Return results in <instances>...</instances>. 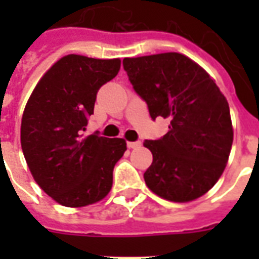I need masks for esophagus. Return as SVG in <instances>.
<instances>
[{"mask_svg":"<svg viewBox=\"0 0 259 259\" xmlns=\"http://www.w3.org/2000/svg\"><path fill=\"white\" fill-rule=\"evenodd\" d=\"M140 146H141L140 141H127V148H130V149H136V148H140Z\"/></svg>","mask_w":259,"mask_h":259,"instance_id":"obj_1","label":"esophagus"}]
</instances>
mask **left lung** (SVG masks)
<instances>
[{
	"instance_id": "8db88e82",
	"label": "left lung",
	"mask_w": 259,
	"mask_h": 259,
	"mask_svg": "<svg viewBox=\"0 0 259 259\" xmlns=\"http://www.w3.org/2000/svg\"><path fill=\"white\" fill-rule=\"evenodd\" d=\"M123 68L150 117L170 119L164 137L144 142L153 154L144 173L148 188L176 203L203 196L222 176L233 145L226 97L204 68L177 52L125 58Z\"/></svg>"
}]
</instances>
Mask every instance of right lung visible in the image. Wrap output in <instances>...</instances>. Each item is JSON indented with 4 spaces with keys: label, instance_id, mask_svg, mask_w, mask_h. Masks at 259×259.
Instances as JSON below:
<instances>
[{
    "label": "right lung",
    "instance_id": "obj_1",
    "mask_svg": "<svg viewBox=\"0 0 259 259\" xmlns=\"http://www.w3.org/2000/svg\"><path fill=\"white\" fill-rule=\"evenodd\" d=\"M119 59L67 55L38 80L21 119V148L34 181L56 203L84 207L107 196L123 138L83 137L98 90L115 78Z\"/></svg>",
    "mask_w": 259,
    "mask_h": 259
}]
</instances>
